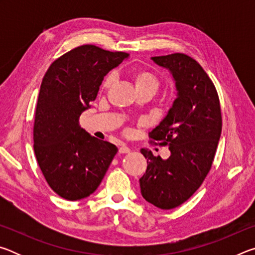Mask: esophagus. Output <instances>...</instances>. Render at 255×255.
I'll return each mask as SVG.
<instances>
[{
  "mask_svg": "<svg viewBox=\"0 0 255 255\" xmlns=\"http://www.w3.org/2000/svg\"><path fill=\"white\" fill-rule=\"evenodd\" d=\"M129 152H130V148L127 147L126 145H122L119 147V153L120 154H128Z\"/></svg>",
  "mask_w": 255,
  "mask_h": 255,
  "instance_id": "esophagus-1",
  "label": "esophagus"
}]
</instances>
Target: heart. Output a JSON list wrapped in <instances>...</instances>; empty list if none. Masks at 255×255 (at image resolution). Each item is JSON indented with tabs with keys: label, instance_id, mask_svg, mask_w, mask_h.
<instances>
[{
	"label": "heart",
	"instance_id": "obj_1",
	"mask_svg": "<svg viewBox=\"0 0 255 255\" xmlns=\"http://www.w3.org/2000/svg\"><path fill=\"white\" fill-rule=\"evenodd\" d=\"M130 79L133 85H135L137 92L149 91L154 94L157 91L159 86L158 77L152 71L145 70V68H138V70L131 71ZM112 84H114V75L108 74L102 82L101 90L102 91H107V90L111 88Z\"/></svg>",
	"mask_w": 255,
	"mask_h": 255
}]
</instances>
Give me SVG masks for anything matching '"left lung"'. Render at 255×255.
Instances as JSON below:
<instances>
[{
    "instance_id": "obj_1",
    "label": "left lung",
    "mask_w": 255,
    "mask_h": 255,
    "mask_svg": "<svg viewBox=\"0 0 255 255\" xmlns=\"http://www.w3.org/2000/svg\"><path fill=\"white\" fill-rule=\"evenodd\" d=\"M152 59L171 72L178 98L149 132L150 141L169 146L170 157L162 159L141 148L147 169L139 184L146 201L166 210L187 201L210 171L222 133V112L213 81L197 60L181 53Z\"/></svg>"
}]
</instances>
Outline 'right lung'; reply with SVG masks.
I'll return each instance as SVG.
<instances>
[{
    "mask_svg": "<svg viewBox=\"0 0 255 255\" xmlns=\"http://www.w3.org/2000/svg\"><path fill=\"white\" fill-rule=\"evenodd\" d=\"M129 54L83 45L67 51L42 79L33 124V149L47 183L59 197L80 200L96 191L117 154L89 135L80 116L96 100L108 73Z\"/></svg>",
    "mask_w": 255,
    "mask_h": 255,
    "instance_id": "obj_1",
    "label": "right lung"
}]
</instances>
